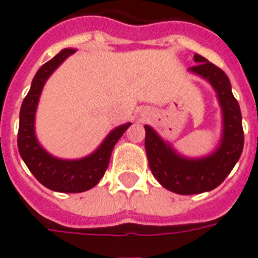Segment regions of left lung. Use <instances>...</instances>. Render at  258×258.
<instances>
[{
  "mask_svg": "<svg viewBox=\"0 0 258 258\" xmlns=\"http://www.w3.org/2000/svg\"><path fill=\"white\" fill-rule=\"evenodd\" d=\"M194 61L197 66L188 68V71L209 82L216 91L221 108L223 130L217 148L204 157H184L150 125H145V149L150 171L163 187L182 196L216 188L235 167L243 150L241 109L231 91L228 76L200 54H194Z\"/></svg>",
  "mask_w": 258,
  "mask_h": 258,
  "instance_id": "8db88e82",
  "label": "left lung"
}]
</instances>
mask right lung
Returning a JSON list of instances; mask_svg holds the SVG:
<instances>
[{
	"label": "right lung",
	"mask_w": 258,
	"mask_h": 258,
	"mask_svg": "<svg viewBox=\"0 0 258 258\" xmlns=\"http://www.w3.org/2000/svg\"><path fill=\"white\" fill-rule=\"evenodd\" d=\"M75 51V49H62L38 70L19 116L17 148L23 161L45 187L58 192H82L94 187L109 165L114 145L131 125L125 123L112 130L93 153L78 160L57 158L42 148L35 135V112L42 89L49 76Z\"/></svg>",
	"instance_id": "1"
}]
</instances>
